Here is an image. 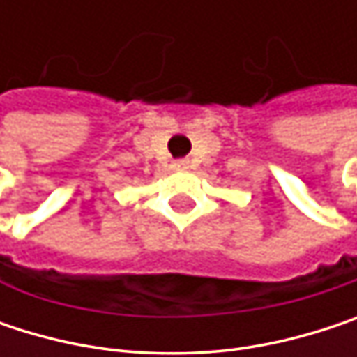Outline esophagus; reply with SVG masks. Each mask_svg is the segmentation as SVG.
<instances>
[{
	"label": "esophagus",
	"instance_id": "obj_1",
	"mask_svg": "<svg viewBox=\"0 0 357 357\" xmlns=\"http://www.w3.org/2000/svg\"><path fill=\"white\" fill-rule=\"evenodd\" d=\"M174 169H178V172H185V169H190V161L188 159H179L174 163Z\"/></svg>",
	"mask_w": 357,
	"mask_h": 357
}]
</instances>
